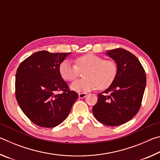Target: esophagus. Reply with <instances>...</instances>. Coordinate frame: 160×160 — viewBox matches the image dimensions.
Segmentation results:
<instances>
[{"label":"esophagus","mask_w":160,"mask_h":160,"mask_svg":"<svg viewBox=\"0 0 160 160\" xmlns=\"http://www.w3.org/2000/svg\"><path fill=\"white\" fill-rule=\"evenodd\" d=\"M88 95L87 93L85 92H82V93H79L78 94V96H79V98H85V97Z\"/></svg>","instance_id":"esophagus-1"}]
</instances>
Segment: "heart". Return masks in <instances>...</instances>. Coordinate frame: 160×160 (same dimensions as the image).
Wrapping results in <instances>:
<instances>
[{
    "mask_svg": "<svg viewBox=\"0 0 160 160\" xmlns=\"http://www.w3.org/2000/svg\"><path fill=\"white\" fill-rule=\"evenodd\" d=\"M86 71L84 79L71 85L72 90L88 92L98 88L105 90L112 85L118 72L115 61L104 59L93 53H87L75 60V65L69 61H64L59 66V72L63 80L72 82L80 75V71Z\"/></svg>",
    "mask_w": 160,
    "mask_h": 160,
    "instance_id": "obj_1",
    "label": "heart"
}]
</instances>
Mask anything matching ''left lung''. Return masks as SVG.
<instances>
[{
	"instance_id": "8db88e82",
	"label": "left lung",
	"mask_w": 160,
	"mask_h": 160,
	"mask_svg": "<svg viewBox=\"0 0 160 160\" xmlns=\"http://www.w3.org/2000/svg\"><path fill=\"white\" fill-rule=\"evenodd\" d=\"M118 68L116 79L106 90L98 94L92 108L94 116L109 126L128 122L138 112L146 86L145 70L138 58L123 48L107 51Z\"/></svg>"
}]
</instances>
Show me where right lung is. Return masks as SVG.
<instances>
[{"label":"right lung","instance_id":"add662e5","mask_svg":"<svg viewBox=\"0 0 160 160\" xmlns=\"http://www.w3.org/2000/svg\"><path fill=\"white\" fill-rule=\"evenodd\" d=\"M70 53L41 51L19 66L15 76V97L20 109L32 122L53 128L66 119L78 98L63 80L59 66ZM61 91V93L57 94Z\"/></svg>","mask_w":160,"mask_h":160}]
</instances>
